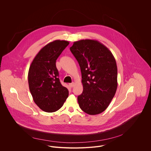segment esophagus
Masks as SVG:
<instances>
[{
  "label": "esophagus",
  "instance_id": "1",
  "mask_svg": "<svg viewBox=\"0 0 151 151\" xmlns=\"http://www.w3.org/2000/svg\"><path fill=\"white\" fill-rule=\"evenodd\" d=\"M68 86H69L70 87L72 88V87H73V86H74V83H70V84H68Z\"/></svg>",
  "mask_w": 151,
  "mask_h": 151
}]
</instances>
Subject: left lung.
I'll return each mask as SVG.
<instances>
[{
	"mask_svg": "<svg viewBox=\"0 0 151 151\" xmlns=\"http://www.w3.org/2000/svg\"><path fill=\"white\" fill-rule=\"evenodd\" d=\"M70 51L80 65L83 86L77 98L81 109L90 115L105 111L117 87L116 60L107 47L96 40L74 42Z\"/></svg>",
	"mask_w": 151,
	"mask_h": 151,
	"instance_id": "1",
	"label": "left lung"
}]
</instances>
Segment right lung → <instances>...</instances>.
<instances>
[{"mask_svg": "<svg viewBox=\"0 0 151 151\" xmlns=\"http://www.w3.org/2000/svg\"><path fill=\"white\" fill-rule=\"evenodd\" d=\"M69 42L56 40L45 45L34 59L28 71L29 91L37 105L46 112L62 107L68 91L59 78L56 62Z\"/></svg>", "mask_w": 151, "mask_h": 151, "instance_id": "right-lung-1", "label": "right lung"}]
</instances>
